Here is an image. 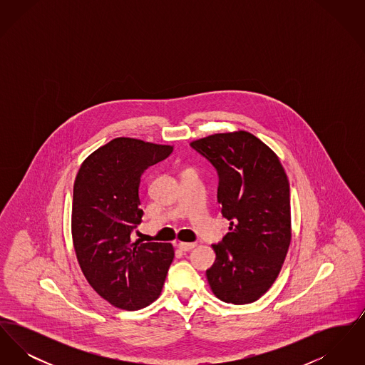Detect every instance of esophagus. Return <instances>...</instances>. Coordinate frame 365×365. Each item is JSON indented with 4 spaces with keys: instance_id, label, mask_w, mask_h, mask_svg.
Segmentation results:
<instances>
[{
    "instance_id": "obj_1",
    "label": "esophagus",
    "mask_w": 365,
    "mask_h": 365,
    "mask_svg": "<svg viewBox=\"0 0 365 365\" xmlns=\"http://www.w3.org/2000/svg\"><path fill=\"white\" fill-rule=\"evenodd\" d=\"M178 247H179L180 250H183V252H189V250H191V249H194V247H195V243L179 242V245H178Z\"/></svg>"
}]
</instances>
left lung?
<instances>
[{
	"label": "left lung",
	"instance_id": "1",
	"mask_svg": "<svg viewBox=\"0 0 365 365\" xmlns=\"http://www.w3.org/2000/svg\"><path fill=\"white\" fill-rule=\"evenodd\" d=\"M190 146L216 168L217 202L230 220L223 241L212 245L209 286L228 304L255 302L278 278L292 241L287 175L278 156L247 131L213 134Z\"/></svg>",
	"mask_w": 365,
	"mask_h": 365
}]
</instances>
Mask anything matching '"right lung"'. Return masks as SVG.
<instances>
[{
    "mask_svg": "<svg viewBox=\"0 0 365 365\" xmlns=\"http://www.w3.org/2000/svg\"><path fill=\"white\" fill-rule=\"evenodd\" d=\"M173 150L140 139H112L87 157L76 175L71 219L76 259L90 286L116 308L150 305L174 260L171 243L131 240L143 215L140 176Z\"/></svg>",
    "mask_w": 365,
    "mask_h": 365,
    "instance_id": "obj_1",
    "label": "right lung"
}]
</instances>
